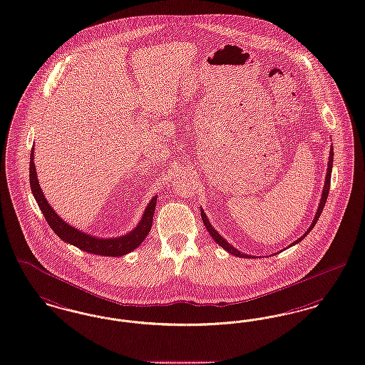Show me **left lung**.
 Instances as JSON below:
<instances>
[{
	"mask_svg": "<svg viewBox=\"0 0 365 365\" xmlns=\"http://www.w3.org/2000/svg\"><path fill=\"white\" fill-rule=\"evenodd\" d=\"M333 156H334V150H333V148L330 149V156H329V168H327V175H326V180H324V187H323V192H322V198H321V204H319V207H318V212H317V216H315V219L312 221V224H311V227L308 228V231H307L306 234L303 235L300 239H297L296 242H293L291 246L293 245H296V243H299V242H302L304 237H306L307 235L309 234V231L315 227V224H317V221L319 219V216L322 215V210H323V207H324V205H326V201H327V197H329V190H330V180H331V168H333ZM201 217H202V221H204L205 227H206V230H207V232L210 234V236L216 240V243L220 245L221 247L224 248V250H227L230 254H232L235 257H240V258H251L250 255H246V254H243V252H240V251H237L236 248L232 247L227 240H224L221 236H220L217 232H216V230L210 225V222H209V220L206 217V215H205L204 210H201Z\"/></svg>",
	"mask_w": 365,
	"mask_h": 365,
	"instance_id": "obj_1",
	"label": "left lung"
}]
</instances>
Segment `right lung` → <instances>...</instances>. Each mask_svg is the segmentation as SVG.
Instances as JSON below:
<instances>
[{
	"label": "right lung",
	"mask_w": 365,
	"mask_h": 365,
	"mask_svg": "<svg viewBox=\"0 0 365 365\" xmlns=\"http://www.w3.org/2000/svg\"><path fill=\"white\" fill-rule=\"evenodd\" d=\"M29 159H31L29 160V185H31L32 194H34L36 202L39 205L47 224L63 242L71 243L76 247L91 252V254L104 255V257H120V255H125V254L130 252L134 248L138 247L143 243V240L145 239L146 235L149 234L150 227H152V220H153V213H155V206H156L158 197L152 198V201L149 202L148 207L145 209V213L140 221V224L137 225V228L134 231H131L130 234L115 237V239H98V237L89 236V235L84 234V232H80L78 230L71 227L68 222L62 221L58 215L51 209V206L44 198L42 189L39 187V182H38V178H36V170H35V164H34V148H32Z\"/></svg>",
	"instance_id": "right-lung-1"
}]
</instances>
